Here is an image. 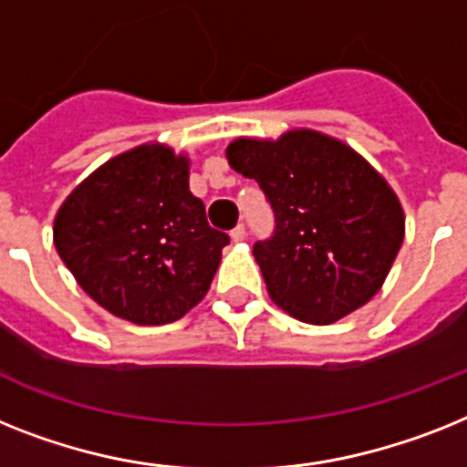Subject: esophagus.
I'll return each instance as SVG.
<instances>
[{
  "label": "esophagus",
  "mask_w": 467,
  "mask_h": 467,
  "mask_svg": "<svg viewBox=\"0 0 467 467\" xmlns=\"http://www.w3.org/2000/svg\"><path fill=\"white\" fill-rule=\"evenodd\" d=\"M231 238H234V241H243V238H245V226L243 224L234 226V229H231Z\"/></svg>",
  "instance_id": "obj_1"
}]
</instances>
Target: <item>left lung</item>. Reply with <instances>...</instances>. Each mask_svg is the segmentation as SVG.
Here are the masks:
<instances>
[{"label":"left lung","instance_id":"obj_1","mask_svg":"<svg viewBox=\"0 0 467 467\" xmlns=\"http://www.w3.org/2000/svg\"><path fill=\"white\" fill-rule=\"evenodd\" d=\"M226 157L275 212V231L253 255L281 310L331 325L379 291L403 243V210L363 157L315 130L241 138Z\"/></svg>","mask_w":467,"mask_h":467}]
</instances>
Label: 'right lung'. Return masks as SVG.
<instances>
[{
	"label": "right lung",
	"mask_w": 467,
	"mask_h": 467,
	"mask_svg": "<svg viewBox=\"0 0 467 467\" xmlns=\"http://www.w3.org/2000/svg\"><path fill=\"white\" fill-rule=\"evenodd\" d=\"M54 245L95 303L136 325H167L198 306L229 245L188 191V160L130 150L92 173L54 219Z\"/></svg>",
	"instance_id": "obj_1"
}]
</instances>
